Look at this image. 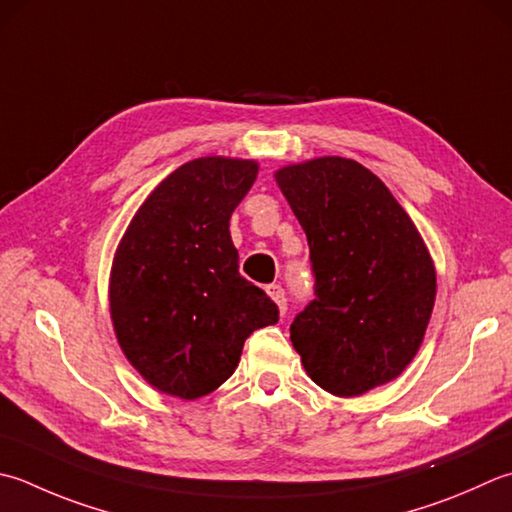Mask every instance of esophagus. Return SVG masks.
<instances>
[{"label": "esophagus", "mask_w": 512, "mask_h": 512, "mask_svg": "<svg viewBox=\"0 0 512 512\" xmlns=\"http://www.w3.org/2000/svg\"><path fill=\"white\" fill-rule=\"evenodd\" d=\"M266 293H268V297L273 299V302L277 304V308H279V313H286V295H284V288L279 286V284H270V286H266Z\"/></svg>", "instance_id": "1"}]
</instances>
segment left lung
Instances as JSON below:
<instances>
[{"instance_id": "1", "label": "left lung", "mask_w": 512, "mask_h": 512, "mask_svg": "<svg viewBox=\"0 0 512 512\" xmlns=\"http://www.w3.org/2000/svg\"><path fill=\"white\" fill-rule=\"evenodd\" d=\"M302 224L315 299L290 324L308 377L335 397L393 382L424 342L437 295L433 257L413 219L355 159L275 170Z\"/></svg>"}]
</instances>
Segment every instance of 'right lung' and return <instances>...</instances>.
<instances>
[{
	"label": "right lung",
	"instance_id": "1",
	"mask_svg": "<svg viewBox=\"0 0 512 512\" xmlns=\"http://www.w3.org/2000/svg\"><path fill=\"white\" fill-rule=\"evenodd\" d=\"M255 159L208 155L155 186L130 219L108 282L117 344L155 390L213 393L235 373L246 337L277 306L239 275L230 215L257 179Z\"/></svg>",
	"mask_w": 512,
	"mask_h": 512
}]
</instances>
